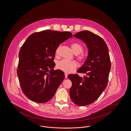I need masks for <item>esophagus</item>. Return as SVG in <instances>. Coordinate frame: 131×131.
I'll return each instance as SVG.
<instances>
[{
	"label": "esophagus",
	"instance_id": "obj_1",
	"mask_svg": "<svg viewBox=\"0 0 131 131\" xmlns=\"http://www.w3.org/2000/svg\"><path fill=\"white\" fill-rule=\"evenodd\" d=\"M64 74H65V78H68V73H64Z\"/></svg>",
	"mask_w": 131,
	"mask_h": 131
}]
</instances>
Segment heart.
Masks as SVG:
<instances>
[{"label": "heart", "instance_id": "heart-1", "mask_svg": "<svg viewBox=\"0 0 131 131\" xmlns=\"http://www.w3.org/2000/svg\"><path fill=\"white\" fill-rule=\"evenodd\" d=\"M71 47L72 51L75 54H79L83 50V48L81 44L78 43H72L71 45ZM58 51L59 48L56 50V53H58ZM78 59L80 61H83L84 60V57L83 56H81L79 57ZM57 67L58 69L61 70L65 72L70 73L77 67V64L75 61L62 60L61 61L58 62L57 64Z\"/></svg>", "mask_w": 131, "mask_h": 131}]
</instances>
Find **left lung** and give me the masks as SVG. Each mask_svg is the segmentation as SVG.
Returning a JSON list of instances; mask_svg holds the SVG:
<instances>
[{"instance_id": "1", "label": "left lung", "mask_w": 131, "mask_h": 131, "mask_svg": "<svg viewBox=\"0 0 131 131\" xmlns=\"http://www.w3.org/2000/svg\"><path fill=\"white\" fill-rule=\"evenodd\" d=\"M73 36L85 43L88 52L83 64L77 70L86 75L83 78L77 74L68 77L72 82L70 95L75 104L86 106L94 102L106 88L110 59L107 44L98 35L85 30Z\"/></svg>"}]
</instances>
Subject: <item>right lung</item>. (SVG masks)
Returning <instances> with one entry per match:
<instances>
[{
    "label": "right lung",
    "instance_id": "add662e5",
    "mask_svg": "<svg viewBox=\"0 0 131 131\" xmlns=\"http://www.w3.org/2000/svg\"><path fill=\"white\" fill-rule=\"evenodd\" d=\"M72 37L70 32L45 30L29 36L21 47L18 77L23 92L31 100L43 103L54 96L64 78L62 70H53L56 52Z\"/></svg>",
    "mask_w": 131,
    "mask_h": 131
}]
</instances>
